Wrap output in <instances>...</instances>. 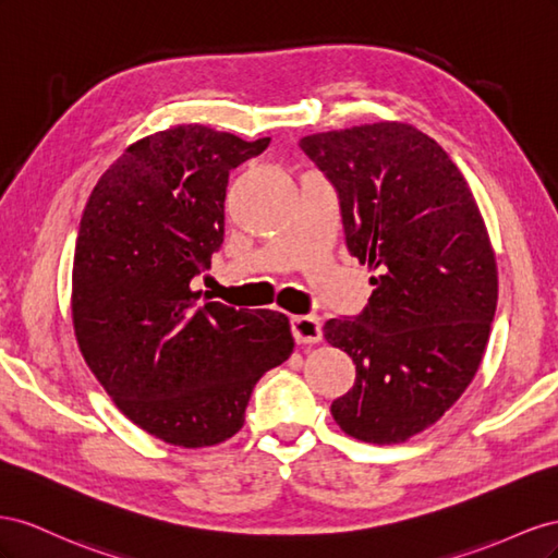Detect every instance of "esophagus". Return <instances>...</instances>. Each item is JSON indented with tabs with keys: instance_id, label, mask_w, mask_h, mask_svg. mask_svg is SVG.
I'll return each mask as SVG.
<instances>
[{
	"instance_id": "esophagus-1",
	"label": "esophagus",
	"mask_w": 558,
	"mask_h": 558,
	"mask_svg": "<svg viewBox=\"0 0 558 558\" xmlns=\"http://www.w3.org/2000/svg\"><path fill=\"white\" fill-rule=\"evenodd\" d=\"M292 329L296 333V339L306 345H315L323 341V323H320V317H315V315L294 317Z\"/></svg>"
}]
</instances>
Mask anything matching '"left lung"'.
<instances>
[{"label": "left lung", "mask_w": 558, "mask_h": 558, "mask_svg": "<svg viewBox=\"0 0 558 558\" xmlns=\"http://www.w3.org/2000/svg\"><path fill=\"white\" fill-rule=\"evenodd\" d=\"M339 191L348 252L378 270L367 308L325 339L355 362L331 404L345 435L402 444L435 425L480 369L498 304V264L463 172L404 121L301 137Z\"/></svg>", "instance_id": "left-lung-1"}]
</instances>
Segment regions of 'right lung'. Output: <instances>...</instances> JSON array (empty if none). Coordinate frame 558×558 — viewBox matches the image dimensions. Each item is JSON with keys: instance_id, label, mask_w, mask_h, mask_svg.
Returning <instances> with one entry per match:
<instances>
[{"instance_id": "right-lung-1", "label": "right lung", "mask_w": 558, "mask_h": 558, "mask_svg": "<svg viewBox=\"0 0 558 558\" xmlns=\"http://www.w3.org/2000/svg\"><path fill=\"white\" fill-rule=\"evenodd\" d=\"M201 123L142 137L93 186L72 268L78 350L151 437L203 449L245 423L252 388L290 357L288 315L201 301L225 241L229 172L268 147Z\"/></svg>"}]
</instances>
